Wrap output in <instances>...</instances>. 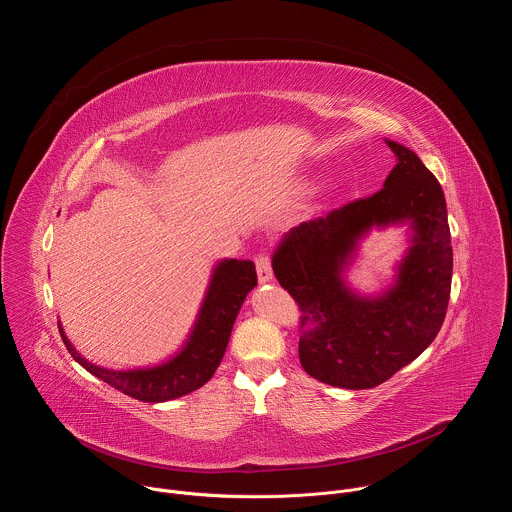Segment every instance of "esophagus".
<instances>
[{"label":"esophagus","mask_w":512,"mask_h":512,"mask_svg":"<svg viewBox=\"0 0 512 512\" xmlns=\"http://www.w3.org/2000/svg\"><path fill=\"white\" fill-rule=\"evenodd\" d=\"M255 267H257V277H259V283H269L273 279V271H271V263H269V257L265 255H259L255 259Z\"/></svg>","instance_id":"34e87169"}]
</instances>
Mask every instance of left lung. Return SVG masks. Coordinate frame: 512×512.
<instances>
[{
    "label": "left lung",
    "mask_w": 512,
    "mask_h": 512,
    "mask_svg": "<svg viewBox=\"0 0 512 512\" xmlns=\"http://www.w3.org/2000/svg\"><path fill=\"white\" fill-rule=\"evenodd\" d=\"M395 168L383 188L326 218L289 229L271 267L300 304V362L332 387L371 389L415 360L440 332L452 287L454 253L440 182L415 152L385 139ZM407 226L408 249L377 295L347 281L361 241L373 230Z\"/></svg>",
    "instance_id": "left-lung-1"
}]
</instances>
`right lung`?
<instances>
[{"label": "right lung", "mask_w": 512, "mask_h": 512, "mask_svg": "<svg viewBox=\"0 0 512 512\" xmlns=\"http://www.w3.org/2000/svg\"><path fill=\"white\" fill-rule=\"evenodd\" d=\"M257 285L255 263L249 259H221L210 273L196 320L184 344L166 360L150 367L107 369L87 360L64 334L58 322L62 342L70 356L97 379L117 391L143 401L164 403L200 389L221 364L233 324L249 291Z\"/></svg>", "instance_id": "1"}]
</instances>
